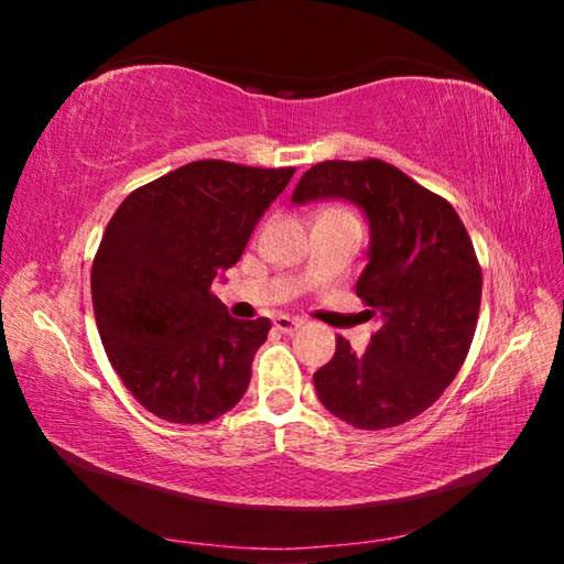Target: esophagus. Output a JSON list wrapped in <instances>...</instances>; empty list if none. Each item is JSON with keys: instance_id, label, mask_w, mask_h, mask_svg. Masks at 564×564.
I'll list each match as a JSON object with an SVG mask.
<instances>
[{"instance_id": "34e87169", "label": "esophagus", "mask_w": 564, "mask_h": 564, "mask_svg": "<svg viewBox=\"0 0 564 564\" xmlns=\"http://www.w3.org/2000/svg\"><path fill=\"white\" fill-rule=\"evenodd\" d=\"M303 326L301 321H295V318H291V316H279V318H273V328L275 330H281V333H295Z\"/></svg>"}]
</instances>
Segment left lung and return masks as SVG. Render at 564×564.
<instances>
[{
    "mask_svg": "<svg viewBox=\"0 0 564 564\" xmlns=\"http://www.w3.org/2000/svg\"><path fill=\"white\" fill-rule=\"evenodd\" d=\"M338 198L368 218V265L358 299L380 330L366 352L336 338L313 373L318 400L360 431L403 425L453 383L470 350L482 271L460 216L445 198L386 161H323L301 176L291 202Z\"/></svg>",
    "mask_w": 564,
    "mask_h": 564,
    "instance_id": "obj_1",
    "label": "left lung"
}]
</instances>
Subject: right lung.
<instances>
[{
    "instance_id": "obj_1",
    "label": "right lung",
    "mask_w": 564,
    "mask_h": 564,
    "mask_svg": "<svg viewBox=\"0 0 564 564\" xmlns=\"http://www.w3.org/2000/svg\"><path fill=\"white\" fill-rule=\"evenodd\" d=\"M295 169L194 161L123 198L91 269L104 350L169 423H212L243 398L269 318L238 321L212 283L241 259Z\"/></svg>"
}]
</instances>
